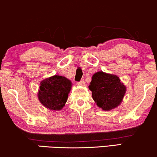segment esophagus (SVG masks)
Masks as SVG:
<instances>
[{
  "label": "esophagus",
  "instance_id": "1",
  "mask_svg": "<svg viewBox=\"0 0 157 157\" xmlns=\"http://www.w3.org/2000/svg\"><path fill=\"white\" fill-rule=\"evenodd\" d=\"M78 85H81V86H84V85H85V82H84V79H82V80L81 81V82H79L78 83Z\"/></svg>",
  "mask_w": 157,
  "mask_h": 157
}]
</instances>
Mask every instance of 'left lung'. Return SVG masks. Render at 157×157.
<instances>
[{"label": "left lung", "instance_id": "1", "mask_svg": "<svg viewBox=\"0 0 157 157\" xmlns=\"http://www.w3.org/2000/svg\"><path fill=\"white\" fill-rule=\"evenodd\" d=\"M89 89L98 107L111 111L119 106L126 92V86L116 75L99 71L92 75Z\"/></svg>", "mask_w": 157, "mask_h": 157}]
</instances>
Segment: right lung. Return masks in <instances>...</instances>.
<instances>
[{"label": "right lung", "instance_id": "add662e5", "mask_svg": "<svg viewBox=\"0 0 157 157\" xmlns=\"http://www.w3.org/2000/svg\"><path fill=\"white\" fill-rule=\"evenodd\" d=\"M71 82L62 75H53L40 82L38 98L40 103L51 111H59L65 105Z\"/></svg>", "mask_w": 157, "mask_h": 157}]
</instances>
